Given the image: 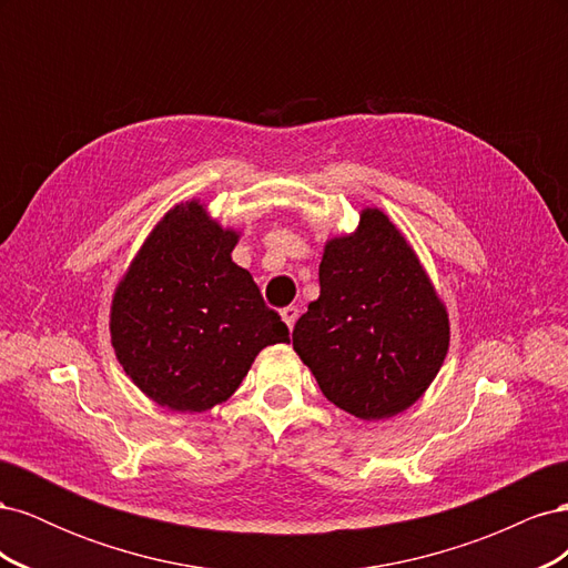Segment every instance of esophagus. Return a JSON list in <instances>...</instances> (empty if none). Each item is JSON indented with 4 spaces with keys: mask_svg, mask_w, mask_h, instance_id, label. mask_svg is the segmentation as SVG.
<instances>
[{
    "mask_svg": "<svg viewBox=\"0 0 568 568\" xmlns=\"http://www.w3.org/2000/svg\"><path fill=\"white\" fill-rule=\"evenodd\" d=\"M282 320L286 322L288 329H294V324H296V320H298V307H296V305H286L284 311H282Z\"/></svg>",
    "mask_w": 568,
    "mask_h": 568,
    "instance_id": "34e87169",
    "label": "esophagus"
}]
</instances>
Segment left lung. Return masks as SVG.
<instances>
[{"instance_id":"left-lung-1","label":"left lung","mask_w":568,"mask_h":568,"mask_svg":"<svg viewBox=\"0 0 568 568\" xmlns=\"http://www.w3.org/2000/svg\"><path fill=\"white\" fill-rule=\"evenodd\" d=\"M448 313L403 234L376 209L332 239L320 298L294 326V351L326 400L359 419L415 403L448 353Z\"/></svg>"}]
</instances>
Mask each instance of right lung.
Masks as SVG:
<instances>
[{
    "mask_svg": "<svg viewBox=\"0 0 568 568\" xmlns=\"http://www.w3.org/2000/svg\"><path fill=\"white\" fill-rule=\"evenodd\" d=\"M236 232L203 205H175L136 253L111 307V341L130 379L173 412L227 400L255 355L286 343L282 317L232 263Z\"/></svg>",
    "mask_w": 568,
    "mask_h": 568,
    "instance_id": "add662e5",
    "label": "right lung"
}]
</instances>
